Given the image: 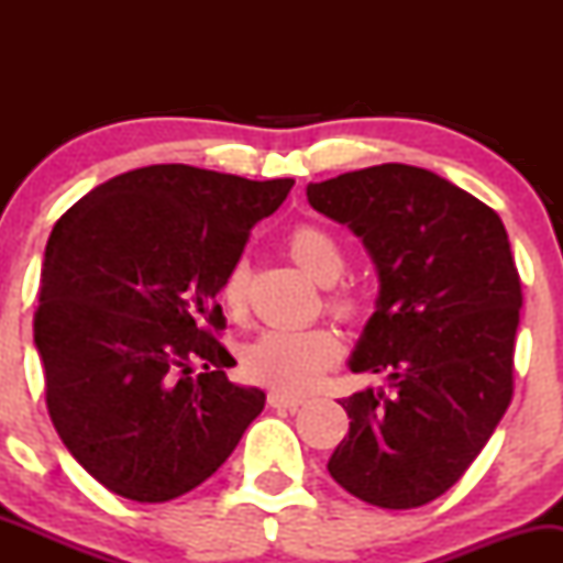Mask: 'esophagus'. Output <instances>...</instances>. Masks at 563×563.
I'll return each instance as SVG.
<instances>
[{"label":"esophagus","instance_id":"1","mask_svg":"<svg viewBox=\"0 0 563 563\" xmlns=\"http://www.w3.org/2000/svg\"><path fill=\"white\" fill-rule=\"evenodd\" d=\"M267 402L269 407H277V410H296V407L303 405V399L290 397V394H283V391H269Z\"/></svg>","mask_w":563,"mask_h":563}]
</instances>
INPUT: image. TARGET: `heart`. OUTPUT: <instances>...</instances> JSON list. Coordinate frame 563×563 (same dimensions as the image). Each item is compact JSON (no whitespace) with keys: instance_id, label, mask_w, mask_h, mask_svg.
Here are the masks:
<instances>
[{"instance_id":"1","label":"heart","mask_w":563,"mask_h":563,"mask_svg":"<svg viewBox=\"0 0 563 563\" xmlns=\"http://www.w3.org/2000/svg\"><path fill=\"white\" fill-rule=\"evenodd\" d=\"M288 251L303 273L322 286H331L344 273L341 243L320 224H299L290 230ZM245 288H249V264L235 262L219 290L228 312H243ZM328 307L341 320H354L360 314V301L352 294H333ZM339 360L341 341L331 328H275L243 349V373L256 384L299 397L318 389L322 378L339 365Z\"/></svg>"}]
</instances>
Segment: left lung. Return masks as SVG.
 Wrapping results in <instances>:
<instances>
[{
	"label": "left lung",
	"instance_id": "left-lung-1",
	"mask_svg": "<svg viewBox=\"0 0 563 563\" xmlns=\"http://www.w3.org/2000/svg\"><path fill=\"white\" fill-rule=\"evenodd\" d=\"M307 200L376 264V312L349 367L389 380L339 399L352 421L328 471L371 506H426L466 474L514 397L521 280L508 232L479 198L407 164L312 183Z\"/></svg>",
	"mask_w": 563,
	"mask_h": 563
}]
</instances>
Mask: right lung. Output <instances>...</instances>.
Returning a JSON list of instances; mask_svg holds the SVG:
<instances>
[{
    "instance_id": "1",
    "label": "right lung",
    "mask_w": 563,
    "mask_h": 563,
    "mask_svg": "<svg viewBox=\"0 0 563 563\" xmlns=\"http://www.w3.org/2000/svg\"><path fill=\"white\" fill-rule=\"evenodd\" d=\"M294 179L156 164L97 185L57 219L34 344L70 455L111 493L166 503L238 448L264 391L228 380L217 294ZM205 365L196 379L191 363Z\"/></svg>"
}]
</instances>
